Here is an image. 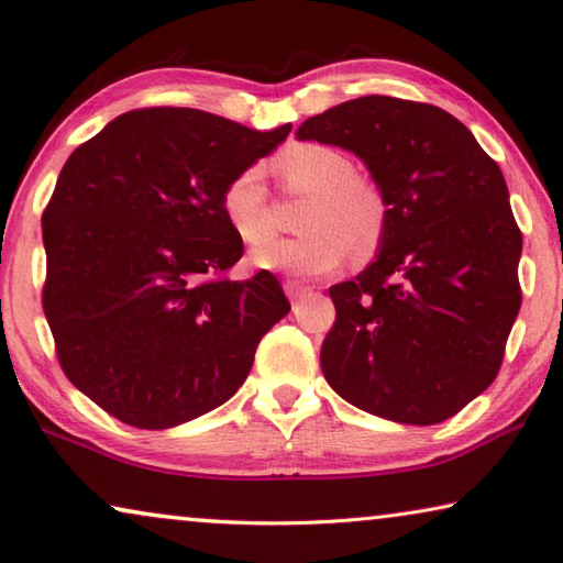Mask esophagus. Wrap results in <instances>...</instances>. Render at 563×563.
Returning <instances> with one entry per match:
<instances>
[{
    "label": "esophagus",
    "instance_id": "obj_1",
    "mask_svg": "<svg viewBox=\"0 0 563 563\" xmlns=\"http://www.w3.org/2000/svg\"><path fill=\"white\" fill-rule=\"evenodd\" d=\"M284 291H286V296H289L291 301H299V299H303V296L309 294L311 289H309V286H303L301 282L289 279V282H284Z\"/></svg>",
    "mask_w": 563,
    "mask_h": 563
}]
</instances>
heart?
<instances>
[{"label":"heart","mask_w":563,"mask_h":563,"mask_svg":"<svg viewBox=\"0 0 563 563\" xmlns=\"http://www.w3.org/2000/svg\"><path fill=\"white\" fill-rule=\"evenodd\" d=\"M274 166L286 190L311 196L301 218L306 235L264 245L274 228L257 166L232 176L220 198L235 235L245 245H264L252 254L257 267L316 277L341 267L350 250L357 260L379 250L387 235V203L375 186L355 178L357 168L347 154L325 144H299L277 156Z\"/></svg>","instance_id":"heart-1"}]
</instances>
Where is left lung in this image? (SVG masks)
Wrapping results in <instances>:
<instances>
[{
  "label": "left lung",
  "mask_w": 563,
  "mask_h": 563,
  "mask_svg": "<svg viewBox=\"0 0 563 563\" xmlns=\"http://www.w3.org/2000/svg\"><path fill=\"white\" fill-rule=\"evenodd\" d=\"M296 136L363 158L387 203L377 260L328 289V385L389 421L453 417L500 373L522 306V232L500 166L446 110L387 95L309 117Z\"/></svg>",
  "instance_id": "left-lung-1"
}]
</instances>
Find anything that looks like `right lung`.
Instances as JSON below:
<instances>
[{
  "instance_id": "obj_1",
  "label": "right lung",
  "mask_w": 563,
  "mask_h": 563,
  "mask_svg": "<svg viewBox=\"0 0 563 563\" xmlns=\"http://www.w3.org/2000/svg\"><path fill=\"white\" fill-rule=\"evenodd\" d=\"M289 132L144 108L68 156L41 216L44 313L63 373L114 419L172 429L220 407L289 313L267 269L230 279L245 247L220 206Z\"/></svg>"
}]
</instances>
